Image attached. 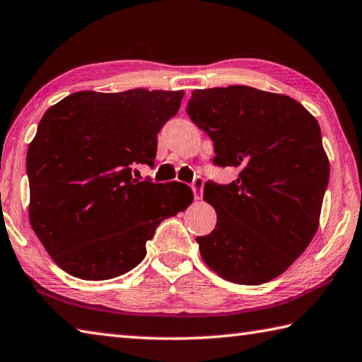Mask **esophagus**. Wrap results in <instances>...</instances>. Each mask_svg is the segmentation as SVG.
Listing matches in <instances>:
<instances>
[{
  "label": "esophagus",
  "instance_id": "obj_1",
  "mask_svg": "<svg viewBox=\"0 0 362 362\" xmlns=\"http://www.w3.org/2000/svg\"><path fill=\"white\" fill-rule=\"evenodd\" d=\"M202 188H204V179L201 175H196L193 182H192V189L194 194V199H201L202 198Z\"/></svg>",
  "mask_w": 362,
  "mask_h": 362
}]
</instances>
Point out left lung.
<instances>
[{"instance_id":"1","label":"left lung","mask_w":362,"mask_h":362,"mask_svg":"<svg viewBox=\"0 0 362 362\" xmlns=\"http://www.w3.org/2000/svg\"><path fill=\"white\" fill-rule=\"evenodd\" d=\"M187 114L212 139L215 166L239 169L228 185H204L216 225L196 238L202 259L234 284H266L318 229L329 182L320 124L293 98L245 85L194 90Z\"/></svg>"}]
</instances>
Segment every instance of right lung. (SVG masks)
I'll return each instance as SVG.
<instances>
[{"mask_svg":"<svg viewBox=\"0 0 362 362\" xmlns=\"http://www.w3.org/2000/svg\"><path fill=\"white\" fill-rule=\"evenodd\" d=\"M183 91H77L39 122L26 153L33 231L58 266L107 280L146 258L163 220L193 201L185 183L137 180L155 166L156 136L179 112Z\"/></svg>","mask_w":362,"mask_h":362,"instance_id":"obj_1","label":"right lung"}]
</instances>
